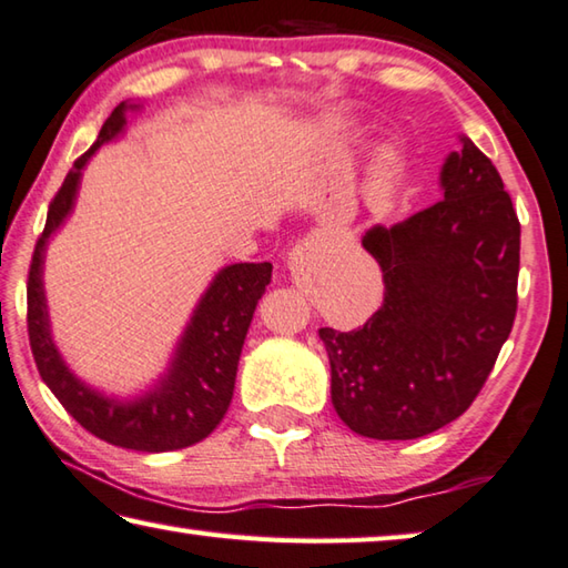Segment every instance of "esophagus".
<instances>
[{"label": "esophagus", "mask_w": 568, "mask_h": 568, "mask_svg": "<svg viewBox=\"0 0 568 568\" xmlns=\"http://www.w3.org/2000/svg\"><path fill=\"white\" fill-rule=\"evenodd\" d=\"M317 266H322V248L314 241H304V244L294 246L290 262H286V268L292 272L294 282H302L312 272H317Z\"/></svg>", "instance_id": "1"}]
</instances>
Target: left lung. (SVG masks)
<instances>
[{"mask_svg": "<svg viewBox=\"0 0 568 568\" xmlns=\"http://www.w3.org/2000/svg\"><path fill=\"white\" fill-rule=\"evenodd\" d=\"M443 201L365 231L383 306L359 329H320L332 405L349 430L413 440L468 410L516 317L520 223L496 165L458 135Z\"/></svg>", "mask_w": 568, "mask_h": 568, "instance_id": "1", "label": "left lung"}]
</instances>
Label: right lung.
Masks as SVG:
<instances>
[{"label": "right lung", "mask_w": 568, "mask_h": 568, "mask_svg": "<svg viewBox=\"0 0 568 568\" xmlns=\"http://www.w3.org/2000/svg\"><path fill=\"white\" fill-rule=\"evenodd\" d=\"M141 102H120L100 128L98 141L78 158L52 199L48 223L34 246L30 284H27V327L37 369L64 410L95 438L141 453H169L199 443L213 433L226 415L241 347H244L256 302L272 282V264H229L213 274L206 292L193 306L165 369L151 385L133 395L105 393L90 385L64 362L54 345L48 294H44V256L52 236L72 216L82 171L100 145L118 141L128 128V113H141Z\"/></svg>", "instance_id": "add662e5"}]
</instances>
